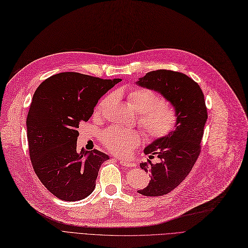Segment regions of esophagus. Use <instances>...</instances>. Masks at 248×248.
Instances as JSON below:
<instances>
[{"instance_id": "obj_1", "label": "esophagus", "mask_w": 248, "mask_h": 248, "mask_svg": "<svg viewBox=\"0 0 248 248\" xmlns=\"http://www.w3.org/2000/svg\"><path fill=\"white\" fill-rule=\"evenodd\" d=\"M119 162H121V164H122V166H124V167H129V168L136 167V163L135 162L125 160V159H119Z\"/></svg>"}]
</instances>
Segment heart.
I'll list each match as a JSON object with an SVG mask.
<instances>
[{"instance_id": "heart-1", "label": "heart", "mask_w": 248, "mask_h": 248, "mask_svg": "<svg viewBox=\"0 0 248 248\" xmlns=\"http://www.w3.org/2000/svg\"><path fill=\"white\" fill-rule=\"evenodd\" d=\"M127 101L138 112L139 124L146 136L151 140L167 137L175 129L178 121L176 107L151 89L135 88L127 93ZM114 95H108L100 101L95 109V115L101 116L107 112L113 102ZM103 144L115 155H126L138 146L142 137L137 131H125L119 127H110L102 135Z\"/></svg>"}]
</instances>
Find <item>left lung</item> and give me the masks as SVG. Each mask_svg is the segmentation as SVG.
Returning a JSON list of instances; mask_svg holds the SVG:
<instances>
[{
  "instance_id": "1",
  "label": "left lung",
  "mask_w": 248,
  "mask_h": 248,
  "mask_svg": "<svg viewBox=\"0 0 248 248\" xmlns=\"http://www.w3.org/2000/svg\"><path fill=\"white\" fill-rule=\"evenodd\" d=\"M137 85L158 92L176 107L178 121L175 131L155 140L144 149L149 159L140 167L149 172L148 186L138 190L144 196H162L170 193L189 175L200 150L207 119L204 95L199 85L182 72L159 69L146 73ZM156 156L160 161L150 160Z\"/></svg>"
}]
</instances>
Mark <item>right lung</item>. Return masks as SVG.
<instances>
[{
    "label": "right lung",
    "mask_w": 248,
    "mask_h": 248,
    "mask_svg": "<svg viewBox=\"0 0 248 248\" xmlns=\"http://www.w3.org/2000/svg\"><path fill=\"white\" fill-rule=\"evenodd\" d=\"M121 80L61 72L35 90L26 119L30 156L42 184L59 199L81 200L94 191L99 169L109 156L96 149L77 151L78 129Z\"/></svg>",
    "instance_id": "add662e5"
}]
</instances>
